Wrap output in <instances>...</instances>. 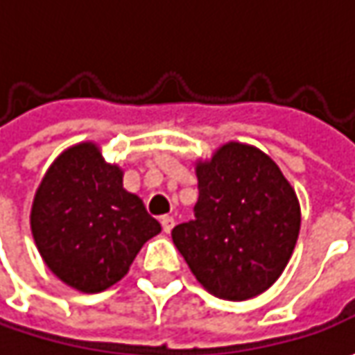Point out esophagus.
Listing matches in <instances>:
<instances>
[{"instance_id":"esophagus-1","label":"esophagus","mask_w":355,"mask_h":355,"mask_svg":"<svg viewBox=\"0 0 355 355\" xmlns=\"http://www.w3.org/2000/svg\"><path fill=\"white\" fill-rule=\"evenodd\" d=\"M159 223H162V229H164V233H170L173 225H175V221H173V217L171 215H164L162 219H159Z\"/></svg>"}]
</instances>
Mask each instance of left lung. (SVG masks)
<instances>
[{
  "mask_svg": "<svg viewBox=\"0 0 355 355\" xmlns=\"http://www.w3.org/2000/svg\"><path fill=\"white\" fill-rule=\"evenodd\" d=\"M196 219L171 239L199 284L225 300H247L279 279L300 231L296 193L261 150L229 142L198 164Z\"/></svg>",
  "mask_w": 355,
  "mask_h": 355,
  "instance_id": "left-lung-1",
  "label": "left lung"
}]
</instances>
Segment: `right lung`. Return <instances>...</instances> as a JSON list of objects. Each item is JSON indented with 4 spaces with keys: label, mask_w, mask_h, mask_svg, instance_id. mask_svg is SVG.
I'll return each mask as SVG.
<instances>
[{
    "label": "right lung",
    "mask_w": 355,
    "mask_h": 355,
    "mask_svg": "<svg viewBox=\"0 0 355 355\" xmlns=\"http://www.w3.org/2000/svg\"><path fill=\"white\" fill-rule=\"evenodd\" d=\"M31 231L45 265L80 293H101L128 272L162 227L122 187V170L94 144L69 148L35 193Z\"/></svg>",
    "instance_id": "1"
}]
</instances>
